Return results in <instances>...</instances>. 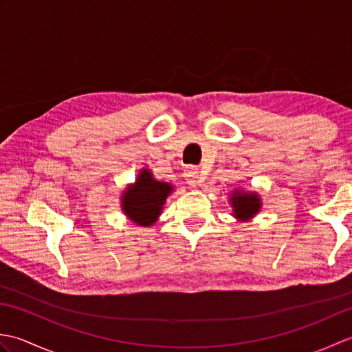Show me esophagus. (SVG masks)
I'll use <instances>...</instances> for the list:
<instances>
[{
    "label": "esophagus",
    "instance_id": "obj_1",
    "mask_svg": "<svg viewBox=\"0 0 352 352\" xmlns=\"http://www.w3.org/2000/svg\"><path fill=\"white\" fill-rule=\"evenodd\" d=\"M184 177H186V180H188V183L190 186H193V188H195V186H198L201 182H203V180H201L199 170L197 168H193V166H189V168L184 169Z\"/></svg>",
    "mask_w": 352,
    "mask_h": 352
}]
</instances>
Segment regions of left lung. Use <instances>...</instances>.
Wrapping results in <instances>:
<instances>
[{
    "instance_id": "obj_1",
    "label": "left lung",
    "mask_w": 352,
    "mask_h": 352,
    "mask_svg": "<svg viewBox=\"0 0 352 352\" xmlns=\"http://www.w3.org/2000/svg\"><path fill=\"white\" fill-rule=\"evenodd\" d=\"M231 204L234 207V216L241 219H250L258 212L260 199L256 193H243L239 190L231 195Z\"/></svg>"
}]
</instances>
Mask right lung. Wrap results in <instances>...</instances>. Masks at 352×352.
<instances>
[{
    "mask_svg": "<svg viewBox=\"0 0 352 352\" xmlns=\"http://www.w3.org/2000/svg\"><path fill=\"white\" fill-rule=\"evenodd\" d=\"M170 190L172 188L168 183L154 180L151 172L144 169L139 174L136 184L124 193V212L139 226H151L160 214L162 206Z\"/></svg>",
    "mask_w": 352,
    "mask_h": 352,
    "instance_id": "right-lung-1",
    "label": "right lung"
}]
</instances>
